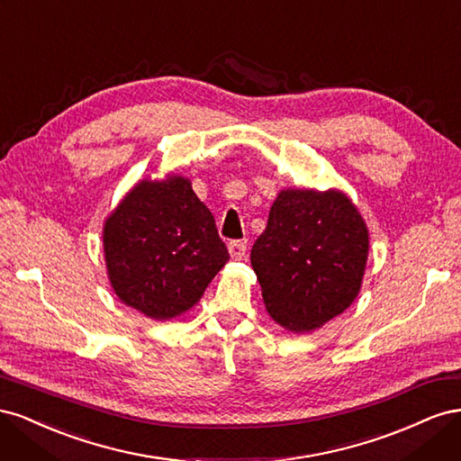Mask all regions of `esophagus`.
<instances>
[{
  "instance_id": "1",
  "label": "esophagus",
  "mask_w": 461,
  "mask_h": 461,
  "mask_svg": "<svg viewBox=\"0 0 461 461\" xmlns=\"http://www.w3.org/2000/svg\"><path fill=\"white\" fill-rule=\"evenodd\" d=\"M229 254L232 259H244L246 258V242H240V240L229 242Z\"/></svg>"
}]
</instances>
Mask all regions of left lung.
I'll use <instances>...</instances> for the list:
<instances>
[{
  "instance_id": "left-lung-1",
  "label": "left lung",
  "mask_w": 461,
  "mask_h": 461,
  "mask_svg": "<svg viewBox=\"0 0 461 461\" xmlns=\"http://www.w3.org/2000/svg\"><path fill=\"white\" fill-rule=\"evenodd\" d=\"M367 254V225L344 192L285 188L249 259L265 310L286 330L303 334L350 308Z\"/></svg>"
}]
</instances>
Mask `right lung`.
Segmentation results:
<instances>
[{"label": "right lung", "mask_w": 461, "mask_h": 461, "mask_svg": "<svg viewBox=\"0 0 461 461\" xmlns=\"http://www.w3.org/2000/svg\"><path fill=\"white\" fill-rule=\"evenodd\" d=\"M111 288L132 310L169 321L192 310L229 261L212 212L190 178H144L104 222Z\"/></svg>", "instance_id": "obj_1"}]
</instances>
